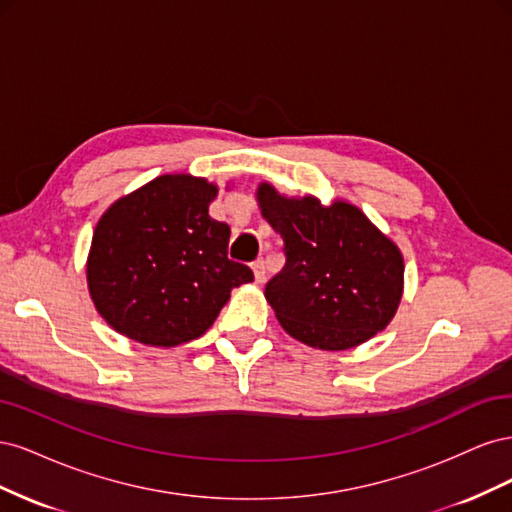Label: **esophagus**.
<instances>
[{
    "label": "esophagus",
    "mask_w": 512,
    "mask_h": 512,
    "mask_svg": "<svg viewBox=\"0 0 512 512\" xmlns=\"http://www.w3.org/2000/svg\"><path fill=\"white\" fill-rule=\"evenodd\" d=\"M252 271H254V280L258 282V284H262V282H265V260H256L254 262V265H252Z\"/></svg>",
    "instance_id": "obj_1"
}]
</instances>
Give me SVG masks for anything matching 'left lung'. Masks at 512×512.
Listing matches in <instances>:
<instances>
[{"instance_id":"8db88e82","label":"left lung","mask_w":512,"mask_h":512,"mask_svg":"<svg viewBox=\"0 0 512 512\" xmlns=\"http://www.w3.org/2000/svg\"><path fill=\"white\" fill-rule=\"evenodd\" d=\"M260 213L284 241L286 265L265 297L284 331L320 350H348L386 329L404 292L399 247L344 200L286 198L258 185Z\"/></svg>"}]
</instances>
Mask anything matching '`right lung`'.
<instances>
[{
  "label": "right lung",
  "instance_id": "add662e5",
  "mask_svg": "<svg viewBox=\"0 0 512 512\" xmlns=\"http://www.w3.org/2000/svg\"><path fill=\"white\" fill-rule=\"evenodd\" d=\"M218 185L162 175L119 198L100 218L87 258L91 301L134 342L170 348L203 335L230 299L254 280L228 258L230 228L213 220Z\"/></svg>",
  "mask_w": 512,
  "mask_h": 512
}]
</instances>
